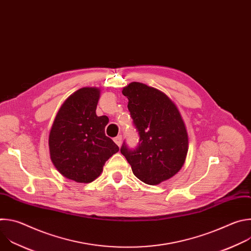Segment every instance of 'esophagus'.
I'll return each mask as SVG.
<instances>
[{"label":"esophagus","instance_id":"1","mask_svg":"<svg viewBox=\"0 0 251 251\" xmlns=\"http://www.w3.org/2000/svg\"><path fill=\"white\" fill-rule=\"evenodd\" d=\"M114 142L116 143V144H117L118 146H121V144H122V136L119 135V136L115 137V138H114Z\"/></svg>","mask_w":251,"mask_h":251}]
</instances>
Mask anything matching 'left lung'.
<instances>
[{
  "mask_svg": "<svg viewBox=\"0 0 251 251\" xmlns=\"http://www.w3.org/2000/svg\"><path fill=\"white\" fill-rule=\"evenodd\" d=\"M122 93L129 100L128 110L139 142L135 148L123 142L120 152L140 181L160 184L185 163L189 145L185 123L176 105L156 88L132 82Z\"/></svg>",
  "mask_w": 251,
  "mask_h": 251,
  "instance_id": "obj_1",
  "label": "left lung"
}]
</instances>
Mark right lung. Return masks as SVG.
<instances>
[{"label":"right lung","mask_w":251,"mask_h":251,"mask_svg":"<svg viewBox=\"0 0 251 251\" xmlns=\"http://www.w3.org/2000/svg\"><path fill=\"white\" fill-rule=\"evenodd\" d=\"M99 90L84 87L70 95L58 110L49 144L57 171L77 183H90L103 170L105 162L119 147L105 135L109 119L97 116Z\"/></svg>","instance_id":"1"}]
</instances>
